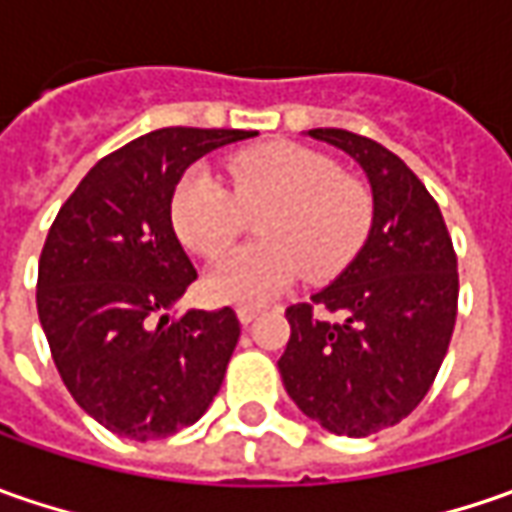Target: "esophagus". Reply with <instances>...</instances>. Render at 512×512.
<instances>
[{"label":"esophagus","instance_id":"obj_1","mask_svg":"<svg viewBox=\"0 0 512 512\" xmlns=\"http://www.w3.org/2000/svg\"><path fill=\"white\" fill-rule=\"evenodd\" d=\"M259 313H262V307H253V305H242L239 310H236V316H239V322H242V325H250Z\"/></svg>","mask_w":512,"mask_h":512}]
</instances>
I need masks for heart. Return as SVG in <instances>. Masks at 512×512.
<instances>
[{
    "mask_svg": "<svg viewBox=\"0 0 512 512\" xmlns=\"http://www.w3.org/2000/svg\"><path fill=\"white\" fill-rule=\"evenodd\" d=\"M230 187L210 170H187L173 190L179 242L213 259L259 215L262 243L225 254L207 273V293L227 305H262L302 279L327 282L356 259L373 227V190L319 150L273 142L236 153Z\"/></svg>",
    "mask_w": 512,
    "mask_h": 512,
    "instance_id": "b5f03b06",
    "label": "heart"
}]
</instances>
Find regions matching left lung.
Returning a JSON list of instances; mask_svg holds the SVG:
<instances>
[{
  "label": "left lung",
  "mask_w": 512,
  "mask_h": 512,
  "mask_svg": "<svg viewBox=\"0 0 512 512\" xmlns=\"http://www.w3.org/2000/svg\"><path fill=\"white\" fill-rule=\"evenodd\" d=\"M353 156L373 190V227L356 259L310 305H290L279 359L287 396L336 436L362 439L410 416L456 327V250L436 199L396 153L339 128L307 130ZM344 323L312 316V305Z\"/></svg>",
  "instance_id": "left-lung-1"
}]
</instances>
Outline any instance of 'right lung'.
Wrapping results in <instances>:
<instances>
[{
    "label": "right lung",
    "mask_w": 512,
    "mask_h": 512,
    "mask_svg": "<svg viewBox=\"0 0 512 512\" xmlns=\"http://www.w3.org/2000/svg\"><path fill=\"white\" fill-rule=\"evenodd\" d=\"M256 130L162 128L99 159L56 213L36 310L76 404L110 433L165 439L199 422L239 342L230 307L170 319L196 270L170 222L196 159Z\"/></svg>",
    "instance_id": "1"
}]
</instances>
